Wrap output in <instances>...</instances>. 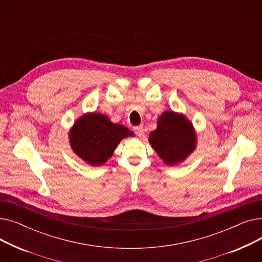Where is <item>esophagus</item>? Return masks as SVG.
I'll list each match as a JSON object with an SVG mask.
<instances>
[{"label": "esophagus", "instance_id": "esophagus-1", "mask_svg": "<svg viewBox=\"0 0 262 262\" xmlns=\"http://www.w3.org/2000/svg\"><path fill=\"white\" fill-rule=\"evenodd\" d=\"M134 132L137 136H142L143 135V126L139 125V126H135L134 127Z\"/></svg>", "mask_w": 262, "mask_h": 262}]
</instances>
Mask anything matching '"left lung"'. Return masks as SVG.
<instances>
[{
    "instance_id": "8db88e82",
    "label": "left lung",
    "mask_w": 262,
    "mask_h": 262,
    "mask_svg": "<svg viewBox=\"0 0 262 262\" xmlns=\"http://www.w3.org/2000/svg\"><path fill=\"white\" fill-rule=\"evenodd\" d=\"M149 143L167 164L183 161L195 147V133L183 116L166 112L158 119V126L149 135Z\"/></svg>"
}]
</instances>
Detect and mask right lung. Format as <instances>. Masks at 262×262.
Masks as SVG:
<instances>
[{
	"instance_id": "add662e5",
	"label": "right lung",
	"mask_w": 262,
	"mask_h": 262,
	"mask_svg": "<svg viewBox=\"0 0 262 262\" xmlns=\"http://www.w3.org/2000/svg\"><path fill=\"white\" fill-rule=\"evenodd\" d=\"M132 133L104 115L89 114L76 121L70 132L74 152L91 166H100L112 157L118 143Z\"/></svg>"
}]
</instances>
